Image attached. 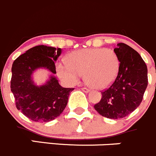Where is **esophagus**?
<instances>
[{
    "instance_id": "obj_1",
    "label": "esophagus",
    "mask_w": 156,
    "mask_h": 156,
    "mask_svg": "<svg viewBox=\"0 0 156 156\" xmlns=\"http://www.w3.org/2000/svg\"><path fill=\"white\" fill-rule=\"evenodd\" d=\"M81 89H82V90H83L84 92H89V89H88V88H86V87H82Z\"/></svg>"
}]
</instances>
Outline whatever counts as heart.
<instances>
[{
	"label": "heart",
	"instance_id": "obj_1",
	"mask_svg": "<svg viewBox=\"0 0 156 156\" xmlns=\"http://www.w3.org/2000/svg\"><path fill=\"white\" fill-rule=\"evenodd\" d=\"M120 64L118 54L112 48L82 49L71 52L67 61L58 62L56 70L59 77L68 84H76L84 73L88 84L104 89L115 81Z\"/></svg>",
	"mask_w": 156,
	"mask_h": 156
}]
</instances>
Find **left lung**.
Masks as SVG:
<instances>
[{"instance_id":"left-lung-1","label":"left lung","mask_w":156,"mask_h":156,"mask_svg":"<svg viewBox=\"0 0 156 156\" xmlns=\"http://www.w3.org/2000/svg\"><path fill=\"white\" fill-rule=\"evenodd\" d=\"M114 51L119 57V72L113 83L101 91L102 97L94 108L103 117L121 119L141 103L148 85L147 67L140 54L124 43Z\"/></svg>"}]
</instances>
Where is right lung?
Returning <instances> with one entry per match:
<instances>
[{
    "label": "right lung",
    "mask_w": 156,
    "mask_h": 156,
    "mask_svg": "<svg viewBox=\"0 0 156 156\" xmlns=\"http://www.w3.org/2000/svg\"><path fill=\"white\" fill-rule=\"evenodd\" d=\"M61 49L38 45L18 57L12 65L10 89L16 107L26 117L35 122L53 121L66 108L70 92L74 88H63L51 76L47 83L37 86L32 80L35 70L44 67L56 73L55 61Z\"/></svg>",
    "instance_id": "right-lung-1"
}]
</instances>
